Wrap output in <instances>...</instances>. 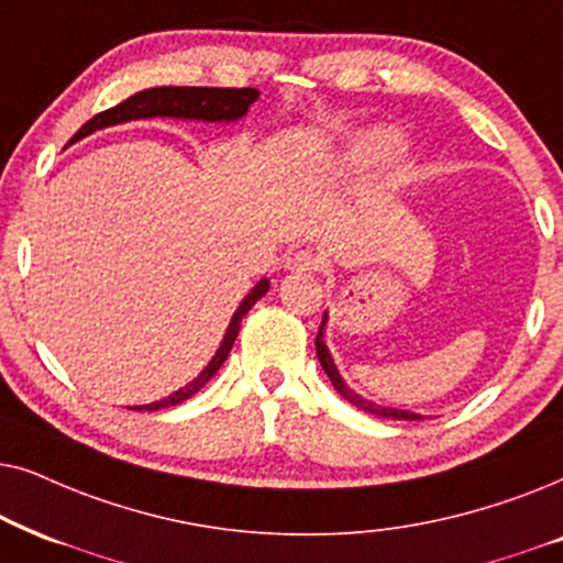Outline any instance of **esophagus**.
I'll list each match as a JSON object with an SVG mask.
<instances>
[{
  "mask_svg": "<svg viewBox=\"0 0 563 563\" xmlns=\"http://www.w3.org/2000/svg\"><path fill=\"white\" fill-rule=\"evenodd\" d=\"M286 267L290 273H313V269H319V257L309 250H301L296 252L294 257H288Z\"/></svg>",
  "mask_w": 563,
  "mask_h": 563,
  "instance_id": "esophagus-1",
  "label": "esophagus"
}]
</instances>
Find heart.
Wrapping results in <instances>:
<instances>
[{"instance_id": "b5f03b06", "label": "heart", "mask_w": 563, "mask_h": 563, "mask_svg": "<svg viewBox=\"0 0 563 563\" xmlns=\"http://www.w3.org/2000/svg\"><path fill=\"white\" fill-rule=\"evenodd\" d=\"M401 148V133L394 129H368L352 133L347 144L342 146L340 164L347 169L365 167V164L380 162Z\"/></svg>"}]
</instances>
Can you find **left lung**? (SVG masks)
<instances>
[{"instance_id":"8db88e82","label":"left lung","mask_w":563,"mask_h":563,"mask_svg":"<svg viewBox=\"0 0 563 563\" xmlns=\"http://www.w3.org/2000/svg\"><path fill=\"white\" fill-rule=\"evenodd\" d=\"M327 321H329V313L324 311V319H321V327H319V334H317V357L321 363V368L332 380V386L336 388V394L342 396V399H347L352 407L368 411L373 417H384V419H404V422H419L422 415H417V411H407V409H399V407H384V404H376L371 399H365V396H360L352 391V388L344 384V378L340 376V371H336L334 360H332V352H329L327 342H324V332H327Z\"/></svg>"}]
</instances>
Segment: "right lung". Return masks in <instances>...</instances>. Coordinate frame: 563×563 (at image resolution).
<instances>
[{"instance_id": "obj_1", "label": "right lung", "mask_w": 563, "mask_h": 563, "mask_svg": "<svg viewBox=\"0 0 563 563\" xmlns=\"http://www.w3.org/2000/svg\"><path fill=\"white\" fill-rule=\"evenodd\" d=\"M260 92L252 87L244 89H221V87H152V89H141V92L131 95L129 100H123L115 108L97 112L95 118H89L85 125L77 131V136L71 141H79L89 136V133L110 129V125H123L131 123V120H146V118H177V120H203V123H236L246 115L250 104L257 100ZM269 290V280L262 277V280L254 286L250 294L244 296V301L239 303V309L231 317L227 334L216 350V355L211 357V363L200 371L198 378H192L190 384L177 388L175 394H169L167 399L152 401V404H141V407H131L136 411H156V409H167L175 407V404H183L185 399H190L192 394H198L208 380H211L219 368L223 365V360L229 357L231 347H234V340L239 334V327H242V319L246 317V311L252 309L254 303L260 301Z\"/></svg>"}]
</instances>
